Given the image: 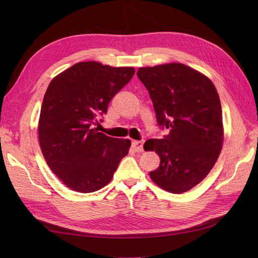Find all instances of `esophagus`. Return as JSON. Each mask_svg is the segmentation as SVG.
I'll return each instance as SVG.
<instances>
[{
    "mask_svg": "<svg viewBox=\"0 0 258 258\" xmlns=\"http://www.w3.org/2000/svg\"><path fill=\"white\" fill-rule=\"evenodd\" d=\"M143 144H144V142H142V141H133L132 147L136 152H142L143 151Z\"/></svg>",
    "mask_w": 258,
    "mask_h": 258,
    "instance_id": "34e87169",
    "label": "esophagus"
}]
</instances>
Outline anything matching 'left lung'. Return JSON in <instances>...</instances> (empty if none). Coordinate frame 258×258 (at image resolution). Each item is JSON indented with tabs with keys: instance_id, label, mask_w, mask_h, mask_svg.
Instances as JSON below:
<instances>
[{
	"instance_id": "8db88e82",
	"label": "left lung",
	"mask_w": 258,
	"mask_h": 258,
	"mask_svg": "<svg viewBox=\"0 0 258 258\" xmlns=\"http://www.w3.org/2000/svg\"><path fill=\"white\" fill-rule=\"evenodd\" d=\"M138 76L149 91L157 123L169 128L162 140L145 142L160 166L150 172L157 186L180 194L204 179L215 165L224 142L222 106L213 82L182 63L140 68Z\"/></svg>"
}]
</instances>
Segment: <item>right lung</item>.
<instances>
[{"label":"right lung","mask_w":258,"mask_h":258,"mask_svg":"<svg viewBox=\"0 0 258 258\" xmlns=\"http://www.w3.org/2000/svg\"><path fill=\"white\" fill-rule=\"evenodd\" d=\"M134 73V68L80 62L48 84L38 118V141L48 167L72 190L103 188L127 155L130 140L109 138L93 126Z\"/></svg>","instance_id":"add662e5"}]
</instances>
